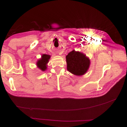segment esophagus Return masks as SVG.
I'll return each instance as SVG.
<instances>
[{"mask_svg":"<svg viewBox=\"0 0 127 127\" xmlns=\"http://www.w3.org/2000/svg\"><path fill=\"white\" fill-rule=\"evenodd\" d=\"M61 54H62V52H60L59 53V55H61Z\"/></svg>","mask_w":127,"mask_h":127,"instance_id":"obj_1","label":"esophagus"}]
</instances>
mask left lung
Segmentation results:
<instances>
[{
	"instance_id": "obj_1",
	"label": "left lung",
	"mask_w": 127,
	"mask_h": 127,
	"mask_svg": "<svg viewBox=\"0 0 127 127\" xmlns=\"http://www.w3.org/2000/svg\"><path fill=\"white\" fill-rule=\"evenodd\" d=\"M67 70L77 76L84 75L89 68L90 60L82 53L73 50L66 56Z\"/></svg>"
}]
</instances>
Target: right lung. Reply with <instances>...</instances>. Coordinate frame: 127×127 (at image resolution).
Segmentation results:
<instances>
[{
    "mask_svg": "<svg viewBox=\"0 0 127 127\" xmlns=\"http://www.w3.org/2000/svg\"><path fill=\"white\" fill-rule=\"evenodd\" d=\"M50 58V56L48 55H43L41 59L38 60L37 62V66L42 71H45L47 69V64Z\"/></svg>",
    "mask_w": 127,
    "mask_h": 127,
    "instance_id": "obj_1",
    "label": "right lung"
}]
</instances>
